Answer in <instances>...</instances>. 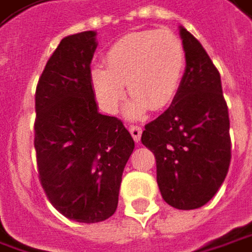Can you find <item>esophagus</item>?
Instances as JSON below:
<instances>
[{"mask_svg":"<svg viewBox=\"0 0 252 252\" xmlns=\"http://www.w3.org/2000/svg\"><path fill=\"white\" fill-rule=\"evenodd\" d=\"M129 132H131V135H132V138H134V141H140V138H141V132H143V129H141V126H129Z\"/></svg>","mask_w":252,"mask_h":252,"instance_id":"1","label":"esophagus"}]
</instances>
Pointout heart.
<instances>
[{
	"instance_id": "1",
	"label": "heart",
	"mask_w": 252,
	"mask_h": 252,
	"mask_svg": "<svg viewBox=\"0 0 252 252\" xmlns=\"http://www.w3.org/2000/svg\"><path fill=\"white\" fill-rule=\"evenodd\" d=\"M186 66L185 46L169 30H144L118 38L105 55V66L91 69L95 98L103 111L115 114L126 98V83L132 94L126 108L131 118L149 108L163 109L176 98Z\"/></svg>"
}]
</instances>
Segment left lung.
<instances>
[{
	"label": "left lung",
	"mask_w": 252,
	"mask_h": 252,
	"mask_svg": "<svg viewBox=\"0 0 252 252\" xmlns=\"http://www.w3.org/2000/svg\"><path fill=\"white\" fill-rule=\"evenodd\" d=\"M186 69L172 105L146 126L141 143L153 151L166 203L190 211L208 203L231 161L229 115L220 75L202 44L180 27Z\"/></svg>",
	"instance_id": "1"
}]
</instances>
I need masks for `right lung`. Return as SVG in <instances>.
<instances>
[{
  "mask_svg": "<svg viewBox=\"0 0 252 252\" xmlns=\"http://www.w3.org/2000/svg\"><path fill=\"white\" fill-rule=\"evenodd\" d=\"M96 33L64 37L35 89L34 149L40 183L66 218L95 223L114 215L134 140L98 111L91 83Z\"/></svg>",
  "mask_w": 252,
  "mask_h": 252,
  "instance_id": "1",
  "label": "right lung"
}]
</instances>
